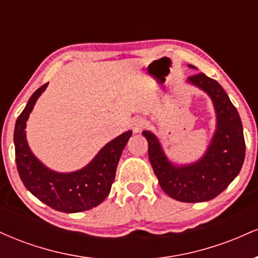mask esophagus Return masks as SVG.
Instances as JSON below:
<instances>
[{"mask_svg": "<svg viewBox=\"0 0 258 258\" xmlns=\"http://www.w3.org/2000/svg\"><path fill=\"white\" fill-rule=\"evenodd\" d=\"M144 126H146V120L142 119V117H136V119H133L132 121V130L133 132H141L142 130L144 128Z\"/></svg>", "mask_w": 258, "mask_h": 258, "instance_id": "1", "label": "esophagus"}]
</instances>
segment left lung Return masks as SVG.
I'll list each match as a JSON object with an SVG mask.
<instances>
[{
  "label": "left lung",
  "mask_w": 258,
  "mask_h": 258,
  "mask_svg": "<svg viewBox=\"0 0 258 258\" xmlns=\"http://www.w3.org/2000/svg\"><path fill=\"white\" fill-rule=\"evenodd\" d=\"M188 82L209 94L216 110L217 126L205 155L194 164L176 166L168 161L154 133L142 135L148 141L150 164L162 190L182 203H201L221 194L240 172L245 139L239 112L222 86L203 73L189 76Z\"/></svg>",
  "instance_id": "1"
}]
</instances>
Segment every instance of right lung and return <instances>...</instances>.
<instances>
[{
	"label": "right lung",
	"mask_w": 258,
	"mask_h": 258,
	"mask_svg": "<svg viewBox=\"0 0 258 258\" xmlns=\"http://www.w3.org/2000/svg\"><path fill=\"white\" fill-rule=\"evenodd\" d=\"M47 85L41 86L18 116L14 127L16 162L20 179L32 195L57 211L74 214L98 206L110 193L122 150L132 136L127 131L100 149L87 166L70 173L47 168L31 153L25 136L26 121Z\"/></svg>",
	"instance_id": "1"
}]
</instances>
